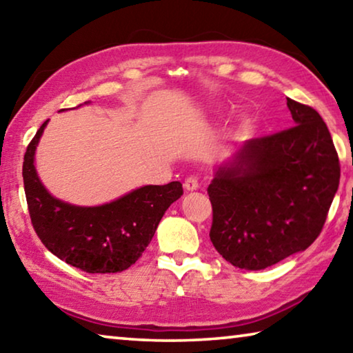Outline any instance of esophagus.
<instances>
[{
  "instance_id": "esophagus-1",
  "label": "esophagus",
  "mask_w": 353,
  "mask_h": 353,
  "mask_svg": "<svg viewBox=\"0 0 353 353\" xmlns=\"http://www.w3.org/2000/svg\"><path fill=\"white\" fill-rule=\"evenodd\" d=\"M183 187H185V190H188V191L198 190L199 188V179L196 176L187 177V179H185V182H183Z\"/></svg>"
}]
</instances>
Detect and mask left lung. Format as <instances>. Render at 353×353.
Masks as SVG:
<instances>
[{
	"label": "left lung",
	"instance_id": "left-lung-1",
	"mask_svg": "<svg viewBox=\"0 0 353 353\" xmlns=\"http://www.w3.org/2000/svg\"><path fill=\"white\" fill-rule=\"evenodd\" d=\"M294 126L244 143L208 185L210 240L225 261L265 270L319 236L339 185V159L313 107L286 98Z\"/></svg>",
	"mask_w": 353,
	"mask_h": 353
}]
</instances>
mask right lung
I'll use <instances>...</instances> for the list:
<instances>
[{
	"label": "right lung",
	"instance_id": "1",
	"mask_svg": "<svg viewBox=\"0 0 353 353\" xmlns=\"http://www.w3.org/2000/svg\"><path fill=\"white\" fill-rule=\"evenodd\" d=\"M45 121L28 145L23 182L35 234L50 252L88 274L121 272L151 243L160 219L183 194L181 182L146 185L99 207H77L48 193L34 166Z\"/></svg>",
	"mask_w": 353,
	"mask_h": 353
}]
</instances>
